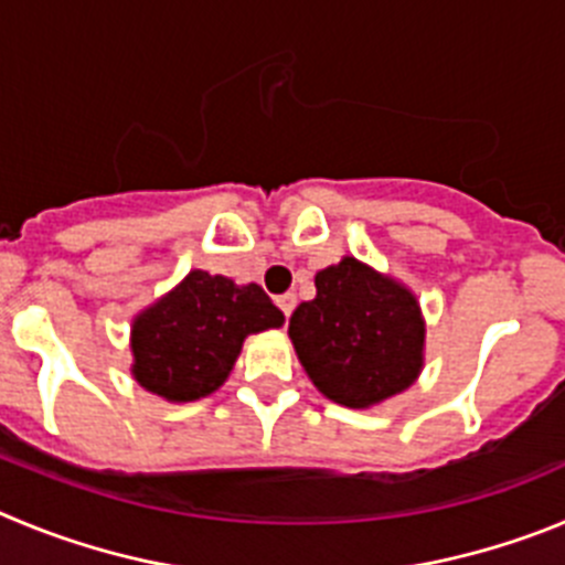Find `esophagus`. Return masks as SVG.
<instances>
[{
    "instance_id": "34e87169",
    "label": "esophagus",
    "mask_w": 565,
    "mask_h": 565,
    "mask_svg": "<svg viewBox=\"0 0 565 565\" xmlns=\"http://www.w3.org/2000/svg\"><path fill=\"white\" fill-rule=\"evenodd\" d=\"M276 303H278V307H281V312L287 315V318H289V315H292V309H295V295H292V292H284V295H278V298H276Z\"/></svg>"
}]
</instances>
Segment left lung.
Wrapping results in <instances>:
<instances>
[{
	"mask_svg": "<svg viewBox=\"0 0 565 565\" xmlns=\"http://www.w3.org/2000/svg\"><path fill=\"white\" fill-rule=\"evenodd\" d=\"M315 289L289 318V338L320 394L369 408L414 385L425 320L408 287L345 256L315 276Z\"/></svg>",
	"mask_w": 565,
	"mask_h": 565,
	"instance_id": "8db88e82",
	"label": "left lung"
}]
</instances>
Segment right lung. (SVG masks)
Masks as SVG:
<instances>
[{
  "instance_id": "right-lung-1",
  "label": "right lung",
  "mask_w": 565,
  "mask_h": 565,
  "mask_svg": "<svg viewBox=\"0 0 565 565\" xmlns=\"http://www.w3.org/2000/svg\"><path fill=\"white\" fill-rule=\"evenodd\" d=\"M281 323L284 312L258 284L191 270L131 323V374L169 403H194L225 383L247 334Z\"/></svg>"
}]
</instances>
